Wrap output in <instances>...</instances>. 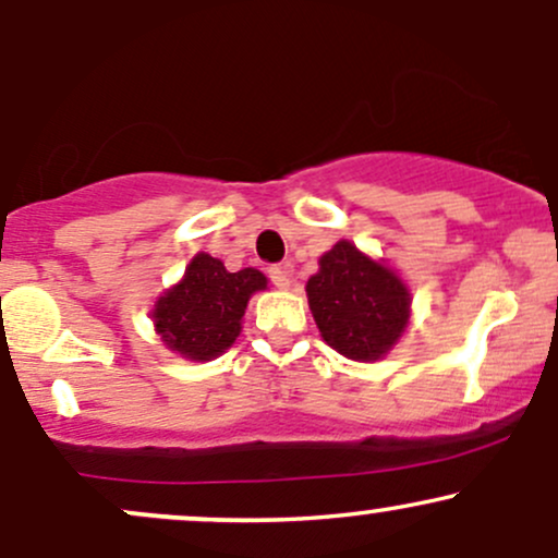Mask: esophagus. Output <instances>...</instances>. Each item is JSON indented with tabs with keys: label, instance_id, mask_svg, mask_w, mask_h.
<instances>
[{
	"label": "esophagus",
	"instance_id": "obj_1",
	"mask_svg": "<svg viewBox=\"0 0 558 558\" xmlns=\"http://www.w3.org/2000/svg\"><path fill=\"white\" fill-rule=\"evenodd\" d=\"M267 275H270V280L278 288H288L293 278V265L291 262H280V265H272L270 270H267Z\"/></svg>",
	"mask_w": 558,
	"mask_h": 558
}]
</instances>
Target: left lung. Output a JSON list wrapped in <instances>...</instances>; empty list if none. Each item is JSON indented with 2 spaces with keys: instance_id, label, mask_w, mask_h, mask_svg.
I'll use <instances>...</instances> for the list:
<instances>
[{
  "instance_id": "8db88e82",
  "label": "left lung",
  "mask_w": 558,
  "mask_h": 558,
  "mask_svg": "<svg viewBox=\"0 0 558 558\" xmlns=\"http://www.w3.org/2000/svg\"><path fill=\"white\" fill-rule=\"evenodd\" d=\"M306 296L325 341L349 360H380L407 328V286L349 241L319 259Z\"/></svg>"
}]
</instances>
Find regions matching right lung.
<instances>
[{"label":"right lung","mask_w":558,"mask_h":558,"mask_svg":"<svg viewBox=\"0 0 558 558\" xmlns=\"http://www.w3.org/2000/svg\"><path fill=\"white\" fill-rule=\"evenodd\" d=\"M267 288V278L254 267L228 272L220 259L196 254L183 280L155 306V325L168 349L189 360H213L241 332L248 296Z\"/></svg>","instance_id":"obj_1"}]
</instances>
